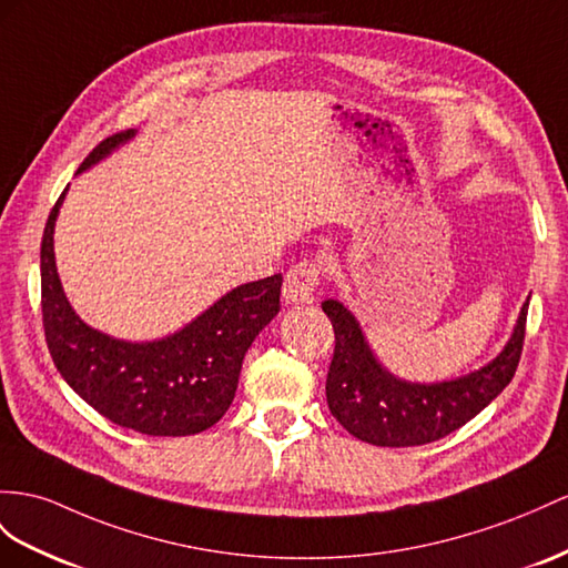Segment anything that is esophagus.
Here are the masks:
<instances>
[{"label":"esophagus","mask_w":568,"mask_h":568,"mask_svg":"<svg viewBox=\"0 0 568 568\" xmlns=\"http://www.w3.org/2000/svg\"><path fill=\"white\" fill-rule=\"evenodd\" d=\"M318 281H322V271H318V266L312 264V261H300V264H295L285 273L283 297L293 304L312 302Z\"/></svg>","instance_id":"obj_1"}]
</instances>
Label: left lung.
Instances as JSON below:
<instances>
[{
    "mask_svg": "<svg viewBox=\"0 0 568 568\" xmlns=\"http://www.w3.org/2000/svg\"><path fill=\"white\" fill-rule=\"evenodd\" d=\"M336 333L326 376L331 415L357 439L374 446H423L460 429L514 379L526 338L528 302L511 338L483 369L436 384L403 382L379 365L353 312L338 300L322 302Z\"/></svg>",
    "mask_w": 568,
    "mask_h": 568,
    "instance_id": "left-lung-1",
    "label": "left lung"
}]
</instances>
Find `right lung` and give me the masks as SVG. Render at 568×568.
<instances>
[{
	"label": "right lung",
	"instance_id": "1",
	"mask_svg": "<svg viewBox=\"0 0 568 568\" xmlns=\"http://www.w3.org/2000/svg\"><path fill=\"white\" fill-rule=\"evenodd\" d=\"M134 129L100 141L79 172L134 139ZM50 211L40 244L42 326L57 372L110 423L149 436H189L213 427L235 398L242 359L258 331L281 312L283 275L244 283L172 336L151 343L118 341L83 324L71 310L54 264Z\"/></svg>",
	"mask_w": 568,
	"mask_h": 568
}]
</instances>
